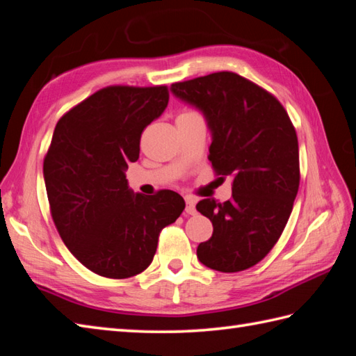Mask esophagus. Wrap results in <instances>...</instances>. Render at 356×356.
<instances>
[{"instance_id":"34e87169","label":"esophagus","mask_w":356,"mask_h":356,"mask_svg":"<svg viewBox=\"0 0 356 356\" xmlns=\"http://www.w3.org/2000/svg\"><path fill=\"white\" fill-rule=\"evenodd\" d=\"M195 198H192V196H186V213L187 215H195L196 213V209H195Z\"/></svg>"}]
</instances>
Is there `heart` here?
<instances>
[{"label": "heart", "instance_id": "obj_1", "mask_svg": "<svg viewBox=\"0 0 356 356\" xmlns=\"http://www.w3.org/2000/svg\"><path fill=\"white\" fill-rule=\"evenodd\" d=\"M183 114H191V111H186V113H183Z\"/></svg>", "mask_w": 356, "mask_h": 356}]
</instances>
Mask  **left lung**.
<instances>
[{
	"mask_svg": "<svg viewBox=\"0 0 356 356\" xmlns=\"http://www.w3.org/2000/svg\"><path fill=\"white\" fill-rule=\"evenodd\" d=\"M170 91L204 114L211 168L220 179L233 178L232 200L196 204L213 224L196 256L220 273L248 270L279 241L294 205L300 184L294 126L271 92L232 71L172 83Z\"/></svg>",
	"mask_w": 356,
	"mask_h": 356,
	"instance_id": "obj_1",
	"label": "left lung"
}]
</instances>
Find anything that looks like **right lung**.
I'll list each match as a JSON object with an SVG mask.
<instances>
[{
	"label": "right lung",
	"mask_w": 356,
	"mask_h": 356,
	"mask_svg": "<svg viewBox=\"0 0 356 356\" xmlns=\"http://www.w3.org/2000/svg\"><path fill=\"white\" fill-rule=\"evenodd\" d=\"M165 85L102 88L59 118L44 158L53 222L90 271L128 279L151 265L158 236L183 213L177 192L134 193L124 172L141 132L168 106Z\"/></svg>",
	"instance_id": "1"
}]
</instances>
